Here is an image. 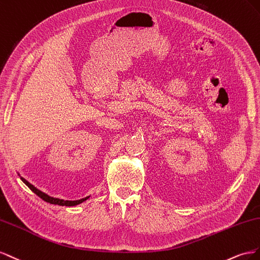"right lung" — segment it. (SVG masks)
I'll return each instance as SVG.
<instances>
[{"mask_svg":"<svg viewBox=\"0 0 260 260\" xmlns=\"http://www.w3.org/2000/svg\"><path fill=\"white\" fill-rule=\"evenodd\" d=\"M21 179V181H23L27 186L30 188L36 195H38L41 199H43L44 202H47V203H50V204H54V205H60V206H76V205H78V204H81L83 202H85V200H87L88 198H89V196L88 197H86V198H83V199H79V200H64V199H58V198H54V197H51V196H49V195H47L46 192H43V191H41V190H39L38 188H36L32 184H30L29 183L28 181H26L24 177H20Z\"/></svg>","mask_w":260,"mask_h":260,"instance_id":"right-lung-1","label":"right lung"}]
</instances>
